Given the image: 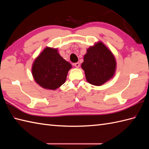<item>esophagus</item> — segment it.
<instances>
[{
  "mask_svg": "<svg viewBox=\"0 0 149 149\" xmlns=\"http://www.w3.org/2000/svg\"><path fill=\"white\" fill-rule=\"evenodd\" d=\"M74 65L75 66V68H79L80 66V64H79V63H74Z\"/></svg>",
  "mask_w": 149,
  "mask_h": 149,
  "instance_id": "1",
  "label": "esophagus"
}]
</instances>
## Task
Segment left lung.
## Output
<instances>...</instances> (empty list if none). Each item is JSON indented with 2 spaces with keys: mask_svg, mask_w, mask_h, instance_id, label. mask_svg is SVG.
I'll use <instances>...</instances> for the list:
<instances>
[{
  "mask_svg": "<svg viewBox=\"0 0 149 149\" xmlns=\"http://www.w3.org/2000/svg\"><path fill=\"white\" fill-rule=\"evenodd\" d=\"M81 68L88 83L94 86H102L115 74V57L104 43L99 41L87 49Z\"/></svg>",
  "mask_w": 149,
  "mask_h": 149,
  "instance_id": "1",
  "label": "left lung"
}]
</instances>
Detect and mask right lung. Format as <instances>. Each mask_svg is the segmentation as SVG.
I'll list each match as a JSON object with an SVG mask.
<instances>
[{
    "mask_svg": "<svg viewBox=\"0 0 149 149\" xmlns=\"http://www.w3.org/2000/svg\"><path fill=\"white\" fill-rule=\"evenodd\" d=\"M72 67L59 54L58 49L47 47L34 59L31 72L34 81L41 87L56 90L65 83Z\"/></svg>",
    "mask_w": 149,
    "mask_h": 149,
    "instance_id": "1",
    "label": "right lung"
}]
</instances>
